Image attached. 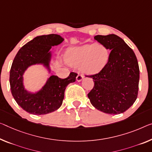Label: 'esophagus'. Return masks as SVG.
I'll return each instance as SVG.
<instances>
[{
	"mask_svg": "<svg viewBox=\"0 0 152 152\" xmlns=\"http://www.w3.org/2000/svg\"><path fill=\"white\" fill-rule=\"evenodd\" d=\"M83 75L81 74V73H79L77 75V76L76 79H77V81H81L83 79Z\"/></svg>",
	"mask_w": 152,
	"mask_h": 152,
	"instance_id": "obj_1",
	"label": "esophagus"
}]
</instances>
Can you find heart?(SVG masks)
Listing matches in <instances>:
<instances>
[{"label":"heart","mask_w":152,"mask_h":152,"mask_svg":"<svg viewBox=\"0 0 152 152\" xmlns=\"http://www.w3.org/2000/svg\"><path fill=\"white\" fill-rule=\"evenodd\" d=\"M109 58V52L105 46L93 43L72 48L66 60L72 66H82L84 73L94 74L104 68Z\"/></svg>","instance_id":"1"}]
</instances>
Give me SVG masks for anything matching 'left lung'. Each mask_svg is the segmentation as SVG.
I'll list each match as a JSON object with an SVG mask.
<instances>
[{
    "label": "left lung",
    "instance_id": "8db88e82",
    "mask_svg": "<svg viewBox=\"0 0 152 152\" xmlns=\"http://www.w3.org/2000/svg\"><path fill=\"white\" fill-rule=\"evenodd\" d=\"M94 39L111 52L104 68L89 76L94 79V86L88 96L98 110L108 114L124 113L134 104L138 95L139 67L137 57L115 34L96 35Z\"/></svg>",
    "mask_w": 152,
    "mask_h": 152
}]
</instances>
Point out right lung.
Listing matches in <instances>:
<instances>
[{"label": "right lung", "instance_id": "add662e5", "mask_svg": "<svg viewBox=\"0 0 152 152\" xmlns=\"http://www.w3.org/2000/svg\"><path fill=\"white\" fill-rule=\"evenodd\" d=\"M63 41L61 36L55 34L36 37L23 46L14 58L9 75L11 94L18 105L28 113L45 115L57 110L62 104L66 86L75 81V73H71L65 79L52 75L38 92H30L25 89L23 75L27 69L32 65L42 64L50 73V50Z\"/></svg>", "mask_w": 152, "mask_h": 152}]
</instances>
